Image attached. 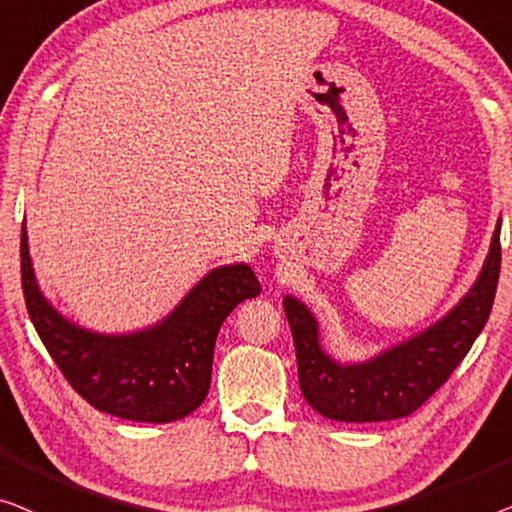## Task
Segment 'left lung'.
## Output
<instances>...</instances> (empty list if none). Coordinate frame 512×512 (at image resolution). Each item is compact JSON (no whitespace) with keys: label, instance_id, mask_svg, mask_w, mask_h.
<instances>
[{"label":"left lung","instance_id":"1","mask_svg":"<svg viewBox=\"0 0 512 512\" xmlns=\"http://www.w3.org/2000/svg\"><path fill=\"white\" fill-rule=\"evenodd\" d=\"M501 271V218L471 290L434 325L364 362H338L322 348L320 325L304 301L283 299L308 406L338 422H385L415 413L441 387L492 313Z\"/></svg>","mask_w":512,"mask_h":512}]
</instances>
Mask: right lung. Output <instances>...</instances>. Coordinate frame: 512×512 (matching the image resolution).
Here are the masks:
<instances>
[{"mask_svg":"<svg viewBox=\"0 0 512 512\" xmlns=\"http://www.w3.org/2000/svg\"><path fill=\"white\" fill-rule=\"evenodd\" d=\"M20 273L32 325L69 385L102 413L155 424L181 420L201 406L222 322L241 301L262 292L248 264H225L208 271L155 325L102 334L67 320L43 297L25 222Z\"/></svg>","mask_w":512,"mask_h":512,"instance_id":"right-lung-1","label":"right lung"}]
</instances>
